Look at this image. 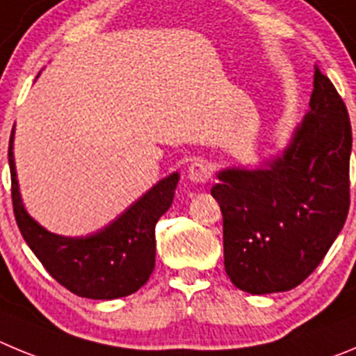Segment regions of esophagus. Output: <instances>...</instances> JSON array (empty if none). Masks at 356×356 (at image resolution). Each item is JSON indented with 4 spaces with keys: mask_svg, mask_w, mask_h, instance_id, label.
Segmentation results:
<instances>
[{
    "mask_svg": "<svg viewBox=\"0 0 356 356\" xmlns=\"http://www.w3.org/2000/svg\"><path fill=\"white\" fill-rule=\"evenodd\" d=\"M211 177V166L209 163H206L204 159H197V161L191 163L188 166V179L191 182H197V184H204V182L209 181Z\"/></svg>",
    "mask_w": 356,
    "mask_h": 356,
    "instance_id": "34e87169",
    "label": "esophagus"
}]
</instances>
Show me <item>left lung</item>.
<instances>
[{
  "mask_svg": "<svg viewBox=\"0 0 356 356\" xmlns=\"http://www.w3.org/2000/svg\"><path fill=\"white\" fill-rule=\"evenodd\" d=\"M351 124L316 67L309 111L284 154L262 168H225L211 188L223 214L225 271L238 289L300 286L319 266L350 211Z\"/></svg>",
  "mask_w": 356,
  "mask_h": 356,
  "instance_id": "1",
  "label": "left lung"
}]
</instances>
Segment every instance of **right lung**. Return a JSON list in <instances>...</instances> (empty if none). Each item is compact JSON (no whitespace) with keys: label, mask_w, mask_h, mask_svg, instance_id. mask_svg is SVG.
Listing matches in <instances>:
<instances>
[{"label":"right lung","mask_w":356,"mask_h":356,"mask_svg":"<svg viewBox=\"0 0 356 356\" xmlns=\"http://www.w3.org/2000/svg\"><path fill=\"white\" fill-rule=\"evenodd\" d=\"M12 149L14 129L8 143V165L15 222L47 273L81 298L115 300L136 293L154 270L156 223L170 209L177 172L152 186L104 229L85 238H65L38 225L24 209Z\"/></svg>","instance_id":"right-lung-1"}]
</instances>
